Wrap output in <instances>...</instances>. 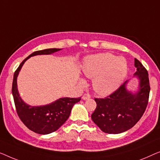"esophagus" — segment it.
Returning <instances> with one entry per match:
<instances>
[{"label": "esophagus", "mask_w": 160, "mask_h": 160, "mask_svg": "<svg viewBox=\"0 0 160 160\" xmlns=\"http://www.w3.org/2000/svg\"><path fill=\"white\" fill-rule=\"evenodd\" d=\"M91 97V96L90 95L89 93H85L84 95L82 96V99L86 100V99H88V98H90Z\"/></svg>", "instance_id": "34e87169"}]
</instances>
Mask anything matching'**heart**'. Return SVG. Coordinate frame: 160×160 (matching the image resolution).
<instances>
[{
    "instance_id": "obj_1",
    "label": "heart",
    "mask_w": 160,
    "mask_h": 160,
    "mask_svg": "<svg viewBox=\"0 0 160 160\" xmlns=\"http://www.w3.org/2000/svg\"><path fill=\"white\" fill-rule=\"evenodd\" d=\"M82 72L86 77L93 79V88L98 93L107 95L118 88L124 80L128 63L125 58L117 57L112 53H98L86 58Z\"/></svg>"
}]
</instances>
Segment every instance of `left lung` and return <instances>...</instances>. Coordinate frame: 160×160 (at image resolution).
<instances>
[{
    "label": "left lung",
    "mask_w": 160,
    "mask_h": 160,
    "mask_svg": "<svg viewBox=\"0 0 160 160\" xmlns=\"http://www.w3.org/2000/svg\"><path fill=\"white\" fill-rule=\"evenodd\" d=\"M135 75L140 80V88L131 93L125 88L126 81L104 98H95L96 108L91 114L93 122L103 132L118 134L130 129L138 122L147 109L150 85L147 69L135 58Z\"/></svg>",
    "instance_id": "left-lung-1"
}]
</instances>
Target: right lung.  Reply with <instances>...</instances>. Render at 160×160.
Masks as SVG:
<instances>
[{"label": "right lung", "mask_w": 160, "mask_h": 160, "mask_svg": "<svg viewBox=\"0 0 160 160\" xmlns=\"http://www.w3.org/2000/svg\"><path fill=\"white\" fill-rule=\"evenodd\" d=\"M59 48H48L37 51L23 60L13 75L12 94L17 113L28 129L38 134H48L57 130L67 120L72 107L80 101L79 98H62L42 107H31L20 98L17 90V79L22 65L29 58L35 55L51 54L60 51Z\"/></svg>", "instance_id": "1"}]
</instances>
